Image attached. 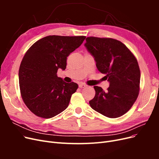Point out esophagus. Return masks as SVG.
Masks as SVG:
<instances>
[{"label":"esophagus","mask_w":159,"mask_h":159,"mask_svg":"<svg viewBox=\"0 0 159 159\" xmlns=\"http://www.w3.org/2000/svg\"><path fill=\"white\" fill-rule=\"evenodd\" d=\"M79 87L80 88H84L85 87H87V85L85 84H83V83H80V84H79Z\"/></svg>","instance_id":"34e87169"}]
</instances>
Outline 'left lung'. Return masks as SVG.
I'll return each mask as SVG.
<instances>
[{
	"instance_id": "8db88e82",
	"label": "left lung",
	"mask_w": 159,
	"mask_h": 159,
	"mask_svg": "<svg viewBox=\"0 0 159 159\" xmlns=\"http://www.w3.org/2000/svg\"><path fill=\"white\" fill-rule=\"evenodd\" d=\"M85 46L94 57L98 70L109 82L105 92L94 86L91 107L109 118L122 116L139 95L141 72L136 57L121 42L109 38L88 37Z\"/></svg>"
}]
</instances>
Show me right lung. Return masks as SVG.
Returning a JSON list of instances; mask_svg holds the SVG:
<instances>
[{
	"label": "right lung",
	"mask_w": 159,
	"mask_h": 159,
	"mask_svg": "<svg viewBox=\"0 0 159 159\" xmlns=\"http://www.w3.org/2000/svg\"><path fill=\"white\" fill-rule=\"evenodd\" d=\"M85 39L84 36H48L26 52L19 68V85L23 102L36 116L52 118L68 107L78 85L65 82L57 71L66 68L67 57Z\"/></svg>",
	"instance_id": "1"
}]
</instances>
